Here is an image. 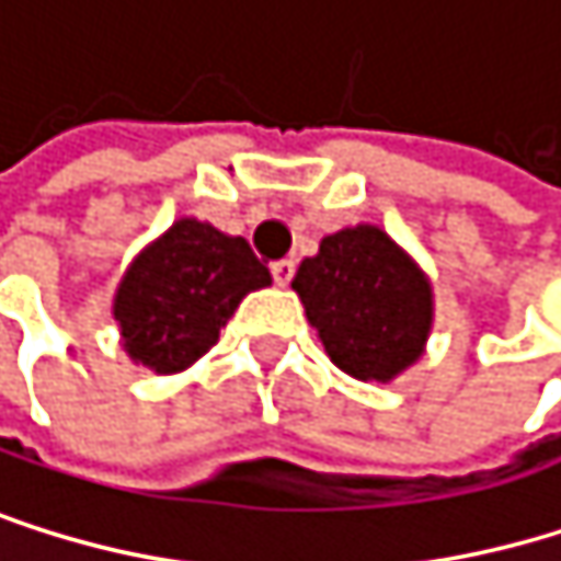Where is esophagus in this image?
<instances>
[{"mask_svg": "<svg viewBox=\"0 0 561 561\" xmlns=\"http://www.w3.org/2000/svg\"><path fill=\"white\" fill-rule=\"evenodd\" d=\"M294 271H297V264H294V261H287V257H284V261H274V264H271V274H274V280H277L280 287H287V284H290Z\"/></svg>", "mask_w": 561, "mask_h": 561, "instance_id": "34e87169", "label": "esophagus"}]
</instances>
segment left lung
Instances as JSON below:
<instances>
[{
    "label": "left lung",
    "mask_w": 561,
    "mask_h": 561,
    "mask_svg": "<svg viewBox=\"0 0 561 561\" xmlns=\"http://www.w3.org/2000/svg\"><path fill=\"white\" fill-rule=\"evenodd\" d=\"M328 357L357 381H391L425 354L435 297L425 271L371 224L344 227L290 284Z\"/></svg>",
    "instance_id": "left-lung-1"
}]
</instances>
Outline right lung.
Here are the masks:
<instances>
[{"label": "right lung", "instance_id": "1", "mask_svg": "<svg viewBox=\"0 0 561 561\" xmlns=\"http://www.w3.org/2000/svg\"><path fill=\"white\" fill-rule=\"evenodd\" d=\"M267 284L271 271L243 237L183 217L126 267L113 318L136 364L176 375L220 341L237 304Z\"/></svg>", "mask_w": 561, "mask_h": 561}]
</instances>
